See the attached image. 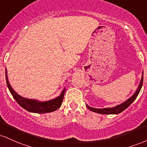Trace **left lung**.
Returning <instances> with one entry per match:
<instances>
[{"label":"left lung","instance_id":"1","mask_svg":"<svg viewBox=\"0 0 147 147\" xmlns=\"http://www.w3.org/2000/svg\"><path fill=\"white\" fill-rule=\"evenodd\" d=\"M142 84H143V72H142V79H141L140 82V84L138 87L137 90L136 91V92L134 93V94L132 96L131 98L127 99L126 101L123 102V103L121 104V105H118L116 107H112V108H103V109H97V108H93V107H90L88 105H86L87 107L89 109H90L91 111H92L96 113H98V114H119L124 111L125 109H126L127 107L129 106L133 102L135 99L136 98V97L138 96V94L140 91L141 88H142Z\"/></svg>","mask_w":147,"mask_h":147}]
</instances>
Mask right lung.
Here are the masks:
<instances>
[{"label":"right lung","instance_id":"1","mask_svg":"<svg viewBox=\"0 0 147 147\" xmlns=\"http://www.w3.org/2000/svg\"><path fill=\"white\" fill-rule=\"evenodd\" d=\"M5 77H6V82L7 85V87L11 95L13 96V98L16 100V102L21 107H23L24 109H26V110H27L28 112L38 113V114H44V113L54 112V111L57 110L58 108H59L60 106L61 105L65 91H66L65 90V88L61 92V94L58 97H57L56 98H55V99L48 100V101L45 102H40L36 100L28 99V98H23L20 95L18 94L13 90V88L11 87L9 83L7 75V71L5 72Z\"/></svg>","mask_w":147,"mask_h":147}]
</instances>
